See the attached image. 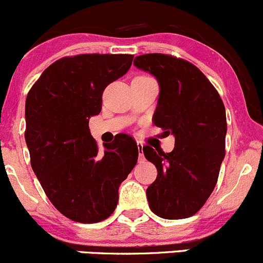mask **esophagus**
<instances>
[{"instance_id": "34e87169", "label": "esophagus", "mask_w": 263, "mask_h": 263, "mask_svg": "<svg viewBox=\"0 0 263 263\" xmlns=\"http://www.w3.org/2000/svg\"><path fill=\"white\" fill-rule=\"evenodd\" d=\"M137 147H139V161H144L145 156H144V145L141 142H137Z\"/></svg>"}]
</instances>
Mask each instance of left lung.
Listing matches in <instances>:
<instances>
[{
  "label": "left lung",
  "instance_id": "obj_1",
  "mask_svg": "<svg viewBox=\"0 0 263 263\" xmlns=\"http://www.w3.org/2000/svg\"><path fill=\"white\" fill-rule=\"evenodd\" d=\"M137 68L159 82L154 123L173 135V151L144 146L158 169L146 190L151 211L163 219L195 215L213 193L225 156L227 116L219 92L192 63L160 53L135 58Z\"/></svg>",
  "mask_w": 263,
  "mask_h": 263
}]
</instances>
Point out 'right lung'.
Returning a JSON list of instances; mask_svg holds the SVG:
<instances>
[{
    "mask_svg": "<svg viewBox=\"0 0 263 263\" xmlns=\"http://www.w3.org/2000/svg\"><path fill=\"white\" fill-rule=\"evenodd\" d=\"M132 54H79L44 70L25 102V141L47 197L61 214L84 224L113 214L118 188L139 158L135 140L119 134L100 153L89 129L102 95L132 65Z\"/></svg>",
    "mask_w": 263,
    "mask_h": 263,
    "instance_id": "right-lung-1",
    "label": "right lung"
}]
</instances>
